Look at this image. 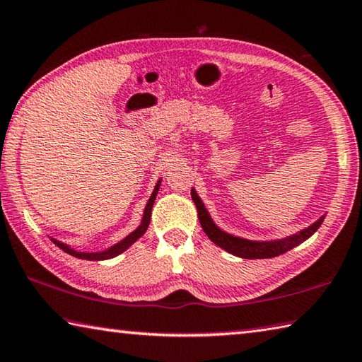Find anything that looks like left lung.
I'll return each mask as SVG.
<instances>
[{"mask_svg": "<svg viewBox=\"0 0 362 362\" xmlns=\"http://www.w3.org/2000/svg\"><path fill=\"white\" fill-rule=\"evenodd\" d=\"M192 198L196 206V210H198V216H199V223L204 229V233L207 234V238L221 248H225L228 253L240 256V258L245 259H259V258H274V256H279L281 253H286L288 250L294 248L296 245L302 244V242L307 240L310 235L317 231L320 228L321 223H323V216L313 223L312 226H308L304 231H300L299 234H294L288 239H281L277 242H252V240H245V239H239L234 238L231 234L223 233L221 229L216 228L214 225V221L210 220V216L207 214L206 207L198 198L194 189H192Z\"/></svg>", "mask_w": 362, "mask_h": 362, "instance_id": "8db88e82", "label": "left lung"}]
</instances>
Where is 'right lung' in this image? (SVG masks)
<instances>
[{
  "label": "right lung",
  "mask_w": 362,
  "mask_h": 362,
  "mask_svg": "<svg viewBox=\"0 0 362 362\" xmlns=\"http://www.w3.org/2000/svg\"><path fill=\"white\" fill-rule=\"evenodd\" d=\"M158 188H160V182L156 183V187L153 189L152 196H150V199L147 202V207L146 210H144V218H142V225L136 229L134 233H131L127 239H123L122 242H118L117 245L110 247L109 250H106V252H100V253H81V252H74V250H71L68 245L62 244V242H58L55 239L54 244H57L58 247H60L63 252H66L72 256H76V258H81V259H88V261H101V259H109V258H114V256L123 253L124 250H127L129 245H133L134 242L141 238V235L147 231L148 228V223H150V216H152V207H153V202H155V198H156V193H158Z\"/></svg>",
  "instance_id": "1"
}]
</instances>
